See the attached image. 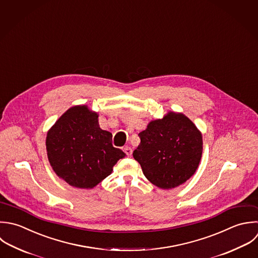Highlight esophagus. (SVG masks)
I'll list each match as a JSON object with an SVG mask.
<instances>
[{"mask_svg":"<svg viewBox=\"0 0 258 258\" xmlns=\"http://www.w3.org/2000/svg\"><path fill=\"white\" fill-rule=\"evenodd\" d=\"M123 152L126 154L127 157H131L132 154H133V150H132V148H130V147H125V148L123 149Z\"/></svg>","mask_w":258,"mask_h":258,"instance_id":"obj_1","label":"esophagus"}]
</instances>
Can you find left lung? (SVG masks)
<instances>
[{
  "instance_id": "left-lung-1",
  "label": "left lung",
  "mask_w": 258,
  "mask_h": 258,
  "mask_svg": "<svg viewBox=\"0 0 258 258\" xmlns=\"http://www.w3.org/2000/svg\"><path fill=\"white\" fill-rule=\"evenodd\" d=\"M139 137L133 156L153 185L177 188L195 174L202 158V134L185 114L169 111L150 121Z\"/></svg>"
}]
</instances>
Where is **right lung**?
<instances>
[{
  "instance_id": "right-lung-1",
  "label": "right lung",
  "mask_w": 258,
  "mask_h": 258,
  "mask_svg": "<svg viewBox=\"0 0 258 258\" xmlns=\"http://www.w3.org/2000/svg\"><path fill=\"white\" fill-rule=\"evenodd\" d=\"M112 135L100 128L98 114L87 105L67 109L46 137L49 163L72 187L92 189L109 176L125 154L112 146Z\"/></svg>"
}]
</instances>
